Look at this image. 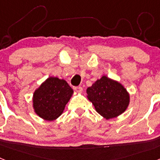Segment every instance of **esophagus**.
I'll use <instances>...</instances> for the list:
<instances>
[{
	"mask_svg": "<svg viewBox=\"0 0 160 160\" xmlns=\"http://www.w3.org/2000/svg\"><path fill=\"white\" fill-rule=\"evenodd\" d=\"M73 90H75L76 92H82V87H74Z\"/></svg>",
	"mask_w": 160,
	"mask_h": 160,
	"instance_id": "1",
	"label": "esophagus"
}]
</instances>
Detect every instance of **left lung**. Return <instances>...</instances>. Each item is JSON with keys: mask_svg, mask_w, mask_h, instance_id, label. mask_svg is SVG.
<instances>
[{"mask_svg": "<svg viewBox=\"0 0 160 160\" xmlns=\"http://www.w3.org/2000/svg\"><path fill=\"white\" fill-rule=\"evenodd\" d=\"M96 111L107 119L123 113L129 104L128 91L118 82L102 76L87 90Z\"/></svg>", "mask_w": 160, "mask_h": 160, "instance_id": "1", "label": "left lung"}]
</instances>
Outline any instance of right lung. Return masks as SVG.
<instances>
[{
  "mask_svg": "<svg viewBox=\"0 0 160 160\" xmlns=\"http://www.w3.org/2000/svg\"><path fill=\"white\" fill-rule=\"evenodd\" d=\"M73 92L65 80L49 78L33 94L35 112L44 119H56L63 112Z\"/></svg>",
  "mask_w": 160,
  "mask_h": 160,
  "instance_id": "add662e5",
  "label": "right lung"
}]
</instances>
